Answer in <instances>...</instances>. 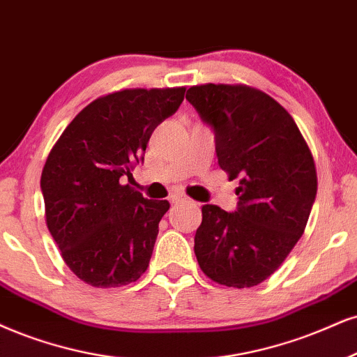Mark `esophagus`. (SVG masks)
<instances>
[{"mask_svg":"<svg viewBox=\"0 0 357 357\" xmlns=\"http://www.w3.org/2000/svg\"><path fill=\"white\" fill-rule=\"evenodd\" d=\"M188 197L183 195V193H174V195L170 197V204L172 205H177L180 202H187Z\"/></svg>","mask_w":357,"mask_h":357,"instance_id":"esophagus-1","label":"esophagus"}]
</instances>
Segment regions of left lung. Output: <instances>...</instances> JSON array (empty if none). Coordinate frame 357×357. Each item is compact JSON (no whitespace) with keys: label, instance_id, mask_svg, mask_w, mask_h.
Instances as JSON below:
<instances>
[{"label":"left lung","instance_id":"8db88e82","mask_svg":"<svg viewBox=\"0 0 357 357\" xmlns=\"http://www.w3.org/2000/svg\"><path fill=\"white\" fill-rule=\"evenodd\" d=\"M202 121L213 127L218 165L240 178L238 206H202L195 257L215 283L252 288L278 270L305 231L318 190L314 158L288 111L243 84L187 91Z\"/></svg>","mask_w":357,"mask_h":357}]
</instances>
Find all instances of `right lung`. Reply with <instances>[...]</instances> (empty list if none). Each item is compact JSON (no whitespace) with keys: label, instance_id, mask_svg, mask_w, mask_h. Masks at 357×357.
Returning a JSON list of instances; mask_svg holds the SVG:
<instances>
[{"label":"right lung","instance_id":"obj_1","mask_svg":"<svg viewBox=\"0 0 357 357\" xmlns=\"http://www.w3.org/2000/svg\"><path fill=\"white\" fill-rule=\"evenodd\" d=\"M185 87L124 89L86 105L51 149L41 174L46 225L71 271L96 288L137 281L170 204L129 183L155 127Z\"/></svg>","mask_w":357,"mask_h":357}]
</instances>
